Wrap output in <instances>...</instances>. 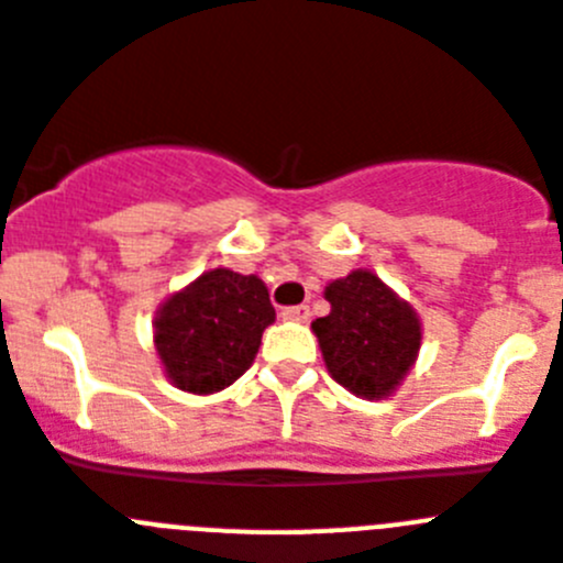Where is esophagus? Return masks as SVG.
<instances>
[{"instance_id":"esophagus-1","label":"esophagus","mask_w":563,"mask_h":563,"mask_svg":"<svg viewBox=\"0 0 563 563\" xmlns=\"http://www.w3.org/2000/svg\"><path fill=\"white\" fill-rule=\"evenodd\" d=\"M282 318H285V321H307V318H310V307L307 305L285 307V310H282Z\"/></svg>"}]
</instances>
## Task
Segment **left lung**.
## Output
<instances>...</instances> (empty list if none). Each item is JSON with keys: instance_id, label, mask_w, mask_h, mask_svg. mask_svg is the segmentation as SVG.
Segmentation results:
<instances>
[{"instance_id": "8db88e82", "label": "left lung", "mask_w": 563, "mask_h": 563, "mask_svg": "<svg viewBox=\"0 0 563 563\" xmlns=\"http://www.w3.org/2000/svg\"><path fill=\"white\" fill-rule=\"evenodd\" d=\"M324 298L332 310L312 321V332L330 375L366 400L389 397L420 352L417 312L369 271L330 282Z\"/></svg>"}]
</instances>
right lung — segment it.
<instances>
[{"mask_svg": "<svg viewBox=\"0 0 563 563\" xmlns=\"http://www.w3.org/2000/svg\"><path fill=\"white\" fill-rule=\"evenodd\" d=\"M273 321L276 310L262 278L217 267L163 301L154 346L177 389L213 395L251 369Z\"/></svg>", "mask_w": 563, "mask_h": 563, "instance_id": "right-lung-1", "label": "right lung"}]
</instances>
